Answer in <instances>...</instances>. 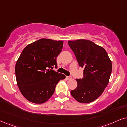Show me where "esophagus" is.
<instances>
[{"mask_svg": "<svg viewBox=\"0 0 127 127\" xmlns=\"http://www.w3.org/2000/svg\"><path fill=\"white\" fill-rule=\"evenodd\" d=\"M66 79H67V80H70V79H72V77H68V76H67Z\"/></svg>", "mask_w": 127, "mask_h": 127, "instance_id": "1", "label": "esophagus"}]
</instances>
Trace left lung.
Segmentation results:
<instances>
[{
  "label": "left lung",
  "mask_w": 127,
  "mask_h": 127,
  "mask_svg": "<svg viewBox=\"0 0 127 127\" xmlns=\"http://www.w3.org/2000/svg\"><path fill=\"white\" fill-rule=\"evenodd\" d=\"M79 67L84 68V77L76 79L77 87L71 91L72 97L79 103L95 100L104 91L110 77L112 64L107 52L89 40H68Z\"/></svg>",
  "instance_id": "8db88e82"
}]
</instances>
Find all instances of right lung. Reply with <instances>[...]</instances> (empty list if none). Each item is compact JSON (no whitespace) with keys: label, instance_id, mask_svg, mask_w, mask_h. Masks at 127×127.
Masks as SVG:
<instances>
[{"label":"right lung","instance_id":"right-lung-1","mask_svg":"<svg viewBox=\"0 0 127 127\" xmlns=\"http://www.w3.org/2000/svg\"><path fill=\"white\" fill-rule=\"evenodd\" d=\"M63 46L62 40L42 38L28 45L16 64L17 84L27 100L33 103H45L53 95L64 74L50 69L57 67L56 57Z\"/></svg>","mask_w":127,"mask_h":127}]
</instances>
